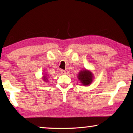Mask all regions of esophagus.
I'll use <instances>...</instances> for the list:
<instances>
[{"instance_id":"34e87169","label":"esophagus","mask_w":133,"mask_h":133,"mask_svg":"<svg viewBox=\"0 0 133 133\" xmlns=\"http://www.w3.org/2000/svg\"><path fill=\"white\" fill-rule=\"evenodd\" d=\"M61 72L62 74H66V71H65L63 70H62L61 71Z\"/></svg>"}]
</instances>
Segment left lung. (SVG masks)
<instances>
[{
	"label": "left lung",
	"instance_id": "1",
	"mask_svg": "<svg viewBox=\"0 0 133 133\" xmlns=\"http://www.w3.org/2000/svg\"><path fill=\"white\" fill-rule=\"evenodd\" d=\"M79 81L83 86H88L92 83L94 79V75L90 70L84 69L79 72L77 76Z\"/></svg>",
	"mask_w": 133,
	"mask_h": 133
}]
</instances>
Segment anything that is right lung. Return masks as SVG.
Wrapping results in <instances>:
<instances>
[{
  "mask_svg": "<svg viewBox=\"0 0 133 133\" xmlns=\"http://www.w3.org/2000/svg\"><path fill=\"white\" fill-rule=\"evenodd\" d=\"M48 74H47L46 72H45V73L43 74V76L42 77V79H43V81L44 82H48Z\"/></svg>",
  "mask_w": 133,
  "mask_h": 133,
  "instance_id": "right-lung-1",
  "label": "right lung"
}]
</instances>
